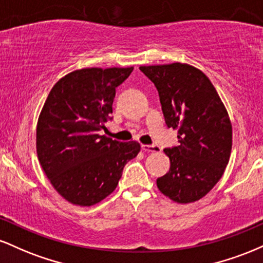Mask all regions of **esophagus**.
Masks as SVG:
<instances>
[{
	"label": "esophagus",
	"instance_id": "esophagus-1",
	"mask_svg": "<svg viewBox=\"0 0 263 263\" xmlns=\"http://www.w3.org/2000/svg\"><path fill=\"white\" fill-rule=\"evenodd\" d=\"M142 149L144 152H155V153H159L161 152V147L157 146V144H142Z\"/></svg>",
	"mask_w": 263,
	"mask_h": 263
}]
</instances>
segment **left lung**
Wrapping results in <instances>:
<instances>
[{
  "mask_svg": "<svg viewBox=\"0 0 263 263\" xmlns=\"http://www.w3.org/2000/svg\"><path fill=\"white\" fill-rule=\"evenodd\" d=\"M155 84L168 127L178 129L179 146L165 148L170 172L157 186L176 203L201 199L224 174L232 147L228 111L209 78L189 64L140 66Z\"/></svg>",
  "mask_w": 263,
  "mask_h": 263,
  "instance_id": "left-lung-1",
  "label": "left lung"
}]
</instances>
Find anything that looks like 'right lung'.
<instances>
[{
	"label": "right lung",
	"mask_w": 263,
	"mask_h": 263,
	"mask_svg": "<svg viewBox=\"0 0 263 263\" xmlns=\"http://www.w3.org/2000/svg\"><path fill=\"white\" fill-rule=\"evenodd\" d=\"M131 68L71 71L50 90L37 123V155L45 176L65 200L80 206L100 203L116 189L138 142H119L100 131L111 120L116 87Z\"/></svg>",
	"instance_id": "add662e5"
}]
</instances>
